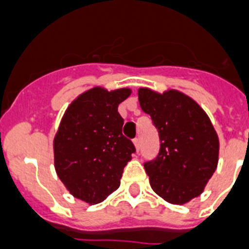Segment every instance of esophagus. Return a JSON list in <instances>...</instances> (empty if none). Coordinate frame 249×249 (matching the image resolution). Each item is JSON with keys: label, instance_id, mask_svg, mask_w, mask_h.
Segmentation results:
<instances>
[{"label": "esophagus", "instance_id": "obj_1", "mask_svg": "<svg viewBox=\"0 0 249 249\" xmlns=\"http://www.w3.org/2000/svg\"><path fill=\"white\" fill-rule=\"evenodd\" d=\"M133 145H135L136 150L139 151V150H140V139H139V137H136V139L133 140Z\"/></svg>", "mask_w": 249, "mask_h": 249}]
</instances>
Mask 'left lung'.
I'll use <instances>...</instances> for the list:
<instances>
[{"label": "left lung", "instance_id": "1", "mask_svg": "<svg viewBox=\"0 0 249 249\" xmlns=\"http://www.w3.org/2000/svg\"><path fill=\"white\" fill-rule=\"evenodd\" d=\"M139 103L159 133L157 158L143 163L154 192L176 205L200 196L219 157V139L207 114L177 90L159 94L141 88Z\"/></svg>", "mask_w": 249, "mask_h": 249}]
</instances>
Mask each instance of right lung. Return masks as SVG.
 Returning <instances> with one entry per match:
<instances>
[{"mask_svg": "<svg viewBox=\"0 0 249 249\" xmlns=\"http://www.w3.org/2000/svg\"><path fill=\"white\" fill-rule=\"evenodd\" d=\"M129 89L94 88L73 100L62 117L53 141L57 176L70 194L99 203L120 187L123 168L136 151L122 135L118 104Z\"/></svg>", "mask_w": 249, "mask_h": 249, "instance_id": "add662e5", "label": "right lung"}]
</instances>
